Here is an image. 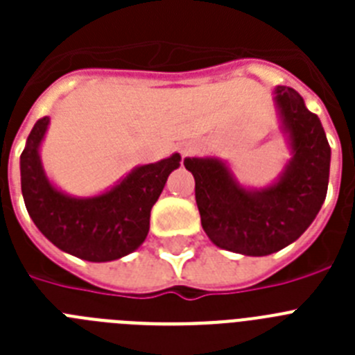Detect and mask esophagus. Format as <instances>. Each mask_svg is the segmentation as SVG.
<instances>
[{
	"label": "esophagus",
	"instance_id": "esophagus-1",
	"mask_svg": "<svg viewBox=\"0 0 355 355\" xmlns=\"http://www.w3.org/2000/svg\"><path fill=\"white\" fill-rule=\"evenodd\" d=\"M190 153H192V147H183V149H181V156H188L190 155Z\"/></svg>",
	"mask_w": 355,
	"mask_h": 355
}]
</instances>
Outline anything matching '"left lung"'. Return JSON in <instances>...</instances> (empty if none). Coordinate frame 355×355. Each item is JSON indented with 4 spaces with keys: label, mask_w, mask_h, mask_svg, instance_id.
<instances>
[{
    "label": "left lung",
    "mask_w": 355,
    "mask_h": 355,
    "mask_svg": "<svg viewBox=\"0 0 355 355\" xmlns=\"http://www.w3.org/2000/svg\"><path fill=\"white\" fill-rule=\"evenodd\" d=\"M275 101L293 153L275 184L252 192L218 159H184L196 180L200 224L220 249L245 256L277 252L311 225L327 196L331 147L318 115L290 87H277Z\"/></svg>",
    "instance_id": "obj_1"
}]
</instances>
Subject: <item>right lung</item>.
Masks as SVG:
<instances>
[{
    "instance_id": "right-lung-1",
    "label": "right lung",
    "mask_w": 355,
    "mask_h": 355,
    "mask_svg": "<svg viewBox=\"0 0 355 355\" xmlns=\"http://www.w3.org/2000/svg\"><path fill=\"white\" fill-rule=\"evenodd\" d=\"M48 124V117L35 122L21 155L24 205L40 233L64 252L87 261H114L139 249L149 233L150 208L168 174L180 167L181 156L175 153L135 168L103 196L74 199L51 187L40 165L39 146Z\"/></svg>"
}]
</instances>
